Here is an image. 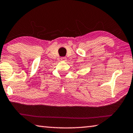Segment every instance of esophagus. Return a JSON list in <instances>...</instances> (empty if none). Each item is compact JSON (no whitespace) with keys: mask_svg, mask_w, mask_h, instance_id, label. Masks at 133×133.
<instances>
[{"mask_svg":"<svg viewBox=\"0 0 133 133\" xmlns=\"http://www.w3.org/2000/svg\"><path fill=\"white\" fill-rule=\"evenodd\" d=\"M61 60L63 61V62H66V61L67 60V58L66 57H63L61 58Z\"/></svg>","mask_w":133,"mask_h":133,"instance_id":"esophagus-1","label":"esophagus"}]
</instances>
